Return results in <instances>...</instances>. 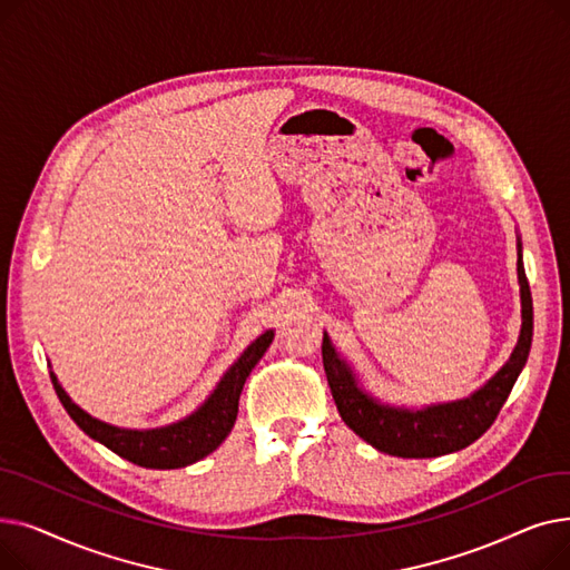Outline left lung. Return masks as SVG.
I'll list each match as a JSON object with an SVG mask.
<instances>
[{"label": "left lung", "mask_w": 570, "mask_h": 570, "mask_svg": "<svg viewBox=\"0 0 570 570\" xmlns=\"http://www.w3.org/2000/svg\"><path fill=\"white\" fill-rule=\"evenodd\" d=\"M518 277L522 295V331L518 346L511 361L501 367V372H497V376L488 385H483L481 391L466 400L430 406L423 411L383 406L355 385V376L351 374L346 363L340 361L331 340L323 335L321 353L327 385H331L342 421L357 436L387 455L439 458L466 448L492 428L527 363L533 337V305L522 265V245H518Z\"/></svg>", "instance_id": "left-lung-1"}]
</instances>
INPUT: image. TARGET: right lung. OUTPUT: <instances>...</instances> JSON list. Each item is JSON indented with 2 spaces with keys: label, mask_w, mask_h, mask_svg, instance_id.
<instances>
[{
  "label": "right lung",
  "mask_w": 570,
  "mask_h": 570,
  "mask_svg": "<svg viewBox=\"0 0 570 570\" xmlns=\"http://www.w3.org/2000/svg\"><path fill=\"white\" fill-rule=\"evenodd\" d=\"M275 333L267 331L261 335L243 355L239 361L226 372V376L219 381L217 391L209 395V400L191 413L187 421L175 423L170 428L149 430V432H134V430H119L112 425H106L97 417L87 415L80 406H76L69 395L62 391V385L50 374L55 393L67 409V413L73 417V423L119 458H125L138 466L147 469H179L194 464L217 451L219 443L230 434L235 417H237V402L243 385L249 376V372L256 367V363L273 344Z\"/></svg>",
  "instance_id": "right-lung-1"
}]
</instances>
